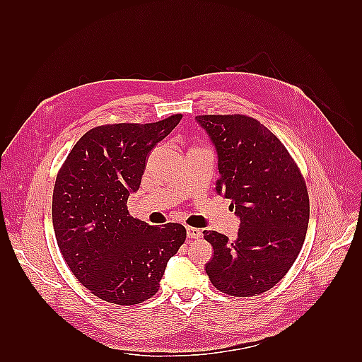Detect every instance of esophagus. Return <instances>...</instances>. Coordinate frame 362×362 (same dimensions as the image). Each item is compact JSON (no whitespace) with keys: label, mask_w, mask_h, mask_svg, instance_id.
<instances>
[{"label":"esophagus","mask_w":362,"mask_h":362,"mask_svg":"<svg viewBox=\"0 0 362 362\" xmlns=\"http://www.w3.org/2000/svg\"><path fill=\"white\" fill-rule=\"evenodd\" d=\"M187 236L191 238V240H196V238L202 236V232L196 227H187Z\"/></svg>","instance_id":"34e87169"}]
</instances>
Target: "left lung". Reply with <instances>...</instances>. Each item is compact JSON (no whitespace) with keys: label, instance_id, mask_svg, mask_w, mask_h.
Listing matches in <instances>:
<instances>
[{"label":"left lung","instance_id":"obj_1","mask_svg":"<svg viewBox=\"0 0 362 362\" xmlns=\"http://www.w3.org/2000/svg\"><path fill=\"white\" fill-rule=\"evenodd\" d=\"M216 149V193L240 219L235 241L214 230L205 264L213 286L235 297L271 289L294 264L310 221V199L294 160L271 130L244 115L196 117Z\"/></svg>","mask_w":362,"mask_h":362}]
</instances>
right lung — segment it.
I'll use <instances>...</instances> for the list:
<instances>
[{"mask_svg": "<svg viewBox=\"0 0 362 362\" xmlns=\"http://www.w3.org/2000/svg\"><path fill=\"white\" fill-rule=\"evenodd\" d=\"M182 115L151 124L88 130L68 153L52 194V226L76 279L99 298L136 305L160 288L168 261L187 238L182 224L148 226L129 216L151 151Z\"/></svg>", "mask_w": 362, "mask_h": 362, "instance_id": "1", "label": "right lung"}]
</instances>
